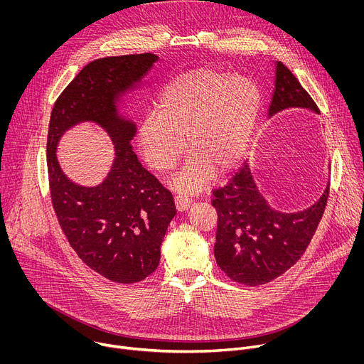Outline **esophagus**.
I'll return each mask as SVG.
<instances>
[{
    "mask_svg": "<svg viewBox=\"0 0 364 364\" xmlns=\"http://www.w3.org/2000/svg\"><path fill=\"white\" fill-rule=\"evenodd\" d=\"M174 203H176L177 210H178V212H183V210H187V209H188L190 204H191V200H190V197L186 196V194H177V196L174 197Z\"/></svg>",
    "mask_w": 364,
    "mask_h": 364,
    "instance_id": "1",
    "label": "esophagus"
}]
</instances>
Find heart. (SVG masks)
<instances>
[{
    "instance_id": "heart-1",
    "label": "heart",
    "mask_w": 364,
    "mask_h": 364,
    "mask_svg": "<svg viewBox=\"0 0 364 364\" xmlns=\"http://www.w3.org/2000/svg\"><path fill=\"white\" fill-rule=\"evenodd\" d=\"M259 109L261 93L250 79L215 69L190 70L166 85L157 114L141 122L138 144L148 166L161 173L173 170L187 149L191 157L177 186L197 190L212 170L225 173L242 157Z\"/></svg>"
}]
</instances>
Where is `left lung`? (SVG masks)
<instances>
[{
    "label": "left lung",
    "instance_id": "8db88e82",
    "mask_svg": "<svg viewBox=\"0 0 364 364\" xmlns=\"http://www.w3.org/2000/svg\"><path fill=\"white\" fill-rule=\"evenodd\" d=\"M294 107L320 112L292 72L278 62L269 117ZM328 193L330 184L320 200L304 212H277L257 191L245 161L223 187L213 190L212 204L218 212L215 257L220 269L232 281L250 287L267 284L287 272L313 239Z\"/></svg>",
    "mask_w": 364,
    "mask_h": 364
}]
</instances>
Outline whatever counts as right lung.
<instances>
[{
  "label": "right lung",
  "instance_id": "obj_1",
  "mask_svg": "<svg viewBox=\"0 0 364 364\" xmlns=\"http://www.w3.org/2000/svg\"><path fill=\"white\" fill-rule=\"evenodd\" d=\"M152 53L90 62L55 102L47 134L50 198L62 230L83 264L112 282L134 284L157 269L161 243L176 215L173 194L138 161L135 125L117 115L115 97L146 73ZM82 120L105 127L117 144L109 178L97 188L69 182L55 160L61 134Z\"/></svg>",
  "mask_w": 364,
  "mask_h": 364
}]
</instances>
